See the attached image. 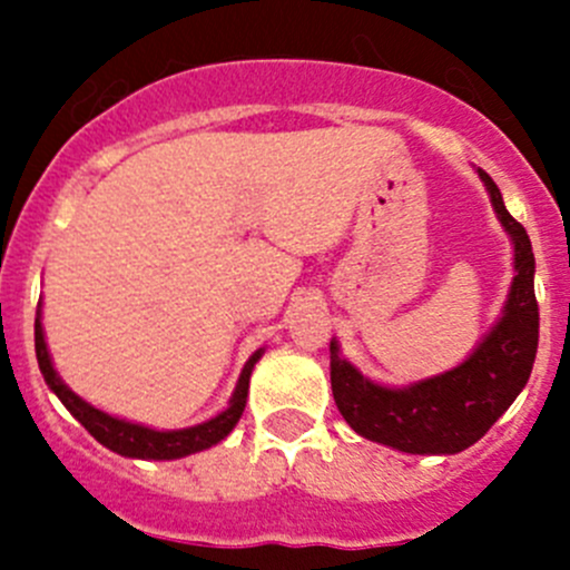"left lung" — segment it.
<instances>
[{"label":"left lung","instance_id":"left-lung-1","mask_svg":"<svg viewBox=\"0 0 570 570\" xmlns=\"http://www.w3.org/2000/svg\"><path fill=\"white\" fill-rule=\"evenodd\" d=\"M476 174L513 239L515 275L502 317L474 353L455 370L405 389H389L361 375L331 342V389L344 422L364 439L411 455H455L480 441L527 386L538 353L532 243L524 226L504 209L493 178L485 170Z\"/></svg>","mask_w":570,"mask_h":570}]
</instances>
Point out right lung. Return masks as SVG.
<instances>
[{
  "label": "right lung",
  "instance_id": "add662e5",
  "mask_svg": "<svg viewBox=\"0 0 570 570\" xmlns=\"http://www.w3.org/2000/svg\"><path fill=\"white\" fill-rule=\"evenodd\" d=\"M264 350H256L250 355L248 364H245L243 375H239L237 389H234L232 402L223 413H217L215 419L204 424H195V428H184V430H151L142 428V424H131L126 419L109 416V413L99 411L90 402H85L82 396H77L66 383L60 381V375L55 372L49 358V350H46V338H43V325H40V306H38V317H36V355H38V366L40 375H43L46 386L51 389L57 396H60L62 405L71 411V416L94 435L99 444H105L107 450L118 452L124 458H140V461H174V458H184L193 455V452L209 450V446L220 444L228 433L234 430V424L239 422L245 411V402H248V386H250V372L253 364L262 358Z\"/></svg>",
  "mask_w": 570,
  "mask_h": 570
}]
</instances>
